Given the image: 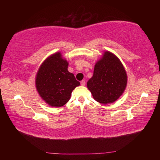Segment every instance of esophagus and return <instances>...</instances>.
<instances>
[{
	"mask_svg": "<svg viewBox=\"0 0 160 160\" xmlns=\"http://www.w3.org/2000/svg\"><path fill=\"white\" fill-rule=\"evenodd\" d=\"M80 84H81V85H82V86H85V80H82L80 82Z\"/></svg>",
	"mask_w": 160,
	"mask_h": 160,
	"instance_id": "34e87169",
	"label": "esophagus"
}]
</instances>
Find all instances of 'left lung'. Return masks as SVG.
<instances>
[{
    "mask_svg": "<svg viewBox=\"0 0 160 160\" xmlns=\"http://www.w3.org/2000/svg\"><path fill=\"white\" fill-rule=\"evenodd\" d=\"M126 71L115 54L105 51L94 65L93 76L87 86L93 98L101 104H110L122 95L127 85Z\"/></svg>",
    "mask_w": 160,
    "mask_h": 160,
    "instance_id": "left-lung-1",
    "label": "left lung"
}]
</instances>
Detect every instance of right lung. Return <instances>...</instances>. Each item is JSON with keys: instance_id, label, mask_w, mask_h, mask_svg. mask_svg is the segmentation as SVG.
Listing matches in <instances>:
<instances>
[{"instance_id": "add662e5", "label": "right lung", "mask_w": 160, "mask_h": 160, "mask_svg": "<svg viewBox=\"0 0 160 160\" xmlns=\"http://www.w3.org/2000/svg\"><path fill=\"white\" fill-rule=\"evenodd\" d=\"M68 62L61 51L51 54L37 70L35 85L39 96L48 105L61 107L70 99L72 90L80 83L68 70Z\"/></svg>"}]
</instances>
